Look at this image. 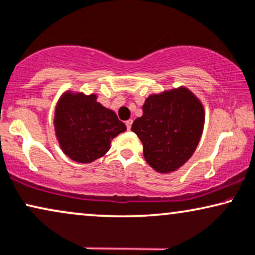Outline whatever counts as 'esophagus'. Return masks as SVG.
I'll use <instances>...</instances> for the list:
<instances>
[{
    "instance_id": "34e87169",
    "label": "esophagus",
    "mask_w": 255,
    "mask_h": 255,
    "mask_svg": "<svg viewBox=\"0 0 255 255\" xmlns=\"http://www.w3.org/2000/svg\"><path fill=\"white\" fill-rule=\"evenodd\" d=\"M131 125H133V120H131V119H129V120L126 121V126H127V129L128 130H129L130 128H131Z\"/></svg>"
}]
</instances>
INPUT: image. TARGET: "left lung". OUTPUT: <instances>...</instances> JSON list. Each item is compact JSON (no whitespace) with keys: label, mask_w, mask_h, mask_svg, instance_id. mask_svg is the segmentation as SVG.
Here are the masks:
<instances>
[{"label":"left lung","mask_w":255,"mask_h":255,"mask_svg":"<svg viewBox=\"0 0 255 255\" xmlns=\"http://www.w3.org/2000/svg\"><path fill=\"white\" fill-rule=\"evenodd\" d=\"M131 125L144 160L159 173H172L191 159L205 125L201 101L186 87L149 95Z\"/></svg>","instance_id":"1"}]
</instances>
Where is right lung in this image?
I'll list each match as a JSON object with an SVG mask.
<instances>
[{"label":"right lung","instance_id":"add662e5","mask_svg":"<svg viewBox=\"0 0 255 255\" xmlns=\"http://www.w3.org/2000/svg\"><path fill=\"white\" fill-rule=\"evenodd\" d=\"M96 95L66 92L57 101L54 127L61 149L73 161L89 163L104 156L111 141L127 129Z\"/></svg>","mask_w":255,"mask_h":255}]
</instances>
